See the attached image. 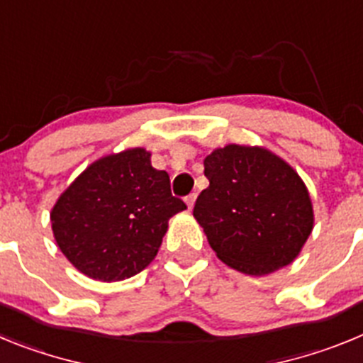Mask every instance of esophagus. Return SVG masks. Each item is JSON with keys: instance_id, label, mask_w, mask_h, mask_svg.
<instances>
[{"instance_id": "obj_1", "label": "esophagus", "mask_w": 363, "mask_h": 363, "mask_svg": "<svg viewBox=\"0 0 363 363\" xmlns=\"http://www.w3.org/2000/svg\"><path fill=\"white\" fill-rule=\"evenodd\" d=\"M194 201H196V194H194V192H192V194H189V196L185 198V203H187L189 209H192V207H194Z\"/></svg>"}]
</instances>
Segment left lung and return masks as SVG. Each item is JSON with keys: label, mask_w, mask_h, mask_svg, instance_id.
I'll list each match as a JSON object with an SVG mask.
<instances>
[{"label": "left lung", "mask_w": 363, "mask_h": 363, "mask_svg": "<svg viewBox=\"0 0 363 363\" xmlns=\"http://www.w3.org/2000/svg\"><path fill=\"white\" fill-rule=\"evenodd\" d=\"M203 165L209 187L192 214L218 258L255 277L289 265L314 221L309 192L293 167L243 145L216 149Z\"/></svg>", "instance_id": "left-lung-1"}]
</instances>
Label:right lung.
<instances>
[{
    "instance_id": "right-lung-1",
    "label": "right lung",
    "mask_w": 363,
    "mask_h": 363,
    "mask_svg": "<svg viewBox=\"0 0 363 363\" xmlns=\"http://www.w3.org/2000/svg\"><path fill=\"white\" fill-rule=\"evenodd\" d=\"M184 209L169 174L150 165V152L129 149L86 167L56 201L50 221L74 267L94 280L118 281L152 262L167 221Z\"/></svg>"
}]
</instances>
